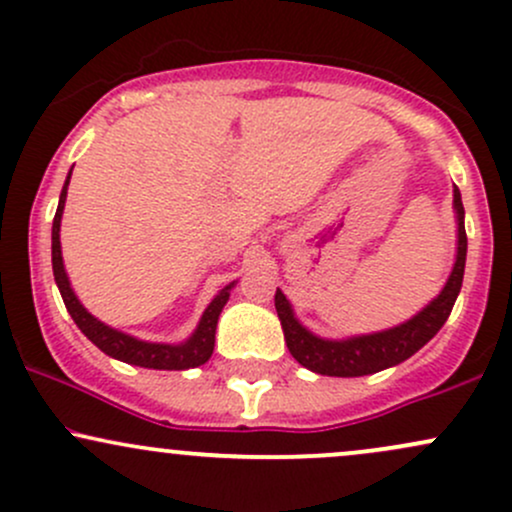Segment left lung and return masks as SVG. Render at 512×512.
I'll list each match as a JSON object with an SVG mask.
<instances>
[{
  "label": "left lung",
  "mask_w": 512,
  "mask_h": 512,
  "mask_svg": "<svg viewBox=\"0 0 512 512\" xmlns=\"http://www.w3.org/2000/svg\"><path fill=\"white\" fill-rule=\"evenodd\" d=\"M455 209H457V262L452 274L440 291L436 301L426 305L419 315L411 317L409 322L395 327V330L366 334V337L346 339V342H330L310 334L301 322L291 313V305L286 296L276 289L274 305L279 313L281 327H284V339L289 346L291 356L301 366L313 373L332 375V378H358V375H370L385 370L397 363L407 361L424 346L428 339L438 334L452 313V305L457 301V293L462 289L464 260H467V233H464V207L460 190L455 187Z\"/></svg>",
  "instance_id": "1"
}]
</instances>
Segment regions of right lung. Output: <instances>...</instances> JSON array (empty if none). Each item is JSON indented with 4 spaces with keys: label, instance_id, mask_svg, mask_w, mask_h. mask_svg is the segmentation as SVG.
Masks as SVG:
<instances>
[{
    "label": "right lung",
    "instance_id": "add662e5",
    "mask_svg": "<svg viewBox=\"0 0 512 512\" xmlns=\"http://www.w3.org/2000/svg\"><path fill=\"white\" fill-rule=\"evenodd\" d=\"M72 173L67 175V182L62 187L60 195V207H57L55 221H52V272H55V281L57 289L62 293V301L67 305L69 315L76 322L81 332L91 339L103 354L117 358V361L132 363V366H142V368H156V370H185V368H195L207 363L211 354H214V334H216V322H219V315L226 305L228 296H231V286H226L214 301L209 303V308L204 310L202 320H199V327L187 339L185 344L180 346H170V344H149V342H139V339L129 337V334H122L113 330V327L103 325L101 320H96L84 305L79 303V298L74 296L72 286H69L67 272H64L62 264V248H60V221H62V211H64V199H67V185Z\"/></svg>",
    "mask_w": 512,
    "mask_h": 512
}]
</instances>
